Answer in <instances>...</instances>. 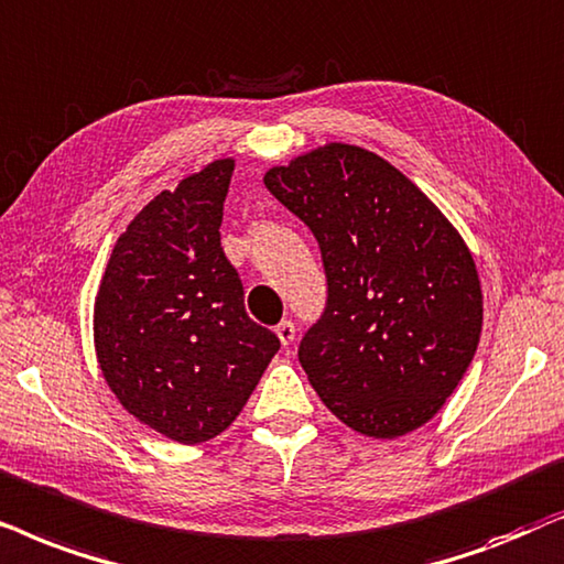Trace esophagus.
I'll return each mask as SVG.
<instances>
[{"mask_svg":"<svg viewBox=\"0 0 564 564\" xmlns=\"http://www.w3.org/2000/svg\"><path fill=\"white\" fill-rule=\"evenodd\" d=\"M275 335H278V340H281V345H291V343H294V337H296V327H294V322L283 319L281 325L275 327Z\"/></svg>","mask_w":564,"mask_h":564,"instance_id":"obj_1","label":"esophagus"}]
</instances>
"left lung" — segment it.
I'll use <instances>...</instances> for the list:
<instances>
[{"label": "left lung", "mask_w": 564, "mask_h": 564, "mask_svg": "<svg viewBox=\"0 0 564 564\" xmlns=\"http://www.w3.org/2000/svg\"><path fill=\"white\" fill-rule=\"evenodd\" d=\"M317 237L327 306L299 364L337 420L397 438L444 408L482 333V289L459 231L379 154L325 144L265 172Z\"/></svg>", "instance_id": "left-lung-1"}]
</instances>
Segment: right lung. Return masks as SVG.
I'll return each instance as SVG.
<instances>
[{
    "label": "right lung",
    "instance_id": "add662e5",
    "mask_svg": "<svg viewBox=\"0 0 564 564\" xmlns=\"http://www.w3.org/2000/svg\"><path fill=\"white\" fill-rule=\"evenodd\" d=\"M235 160L162 191L118 237L95 296V350L110 392L177 444L227 431L281 340L245 312L221 247Z\"/></svg>",
    "mask_w": 564,
    "mask_h": 564
}]
</instances>
